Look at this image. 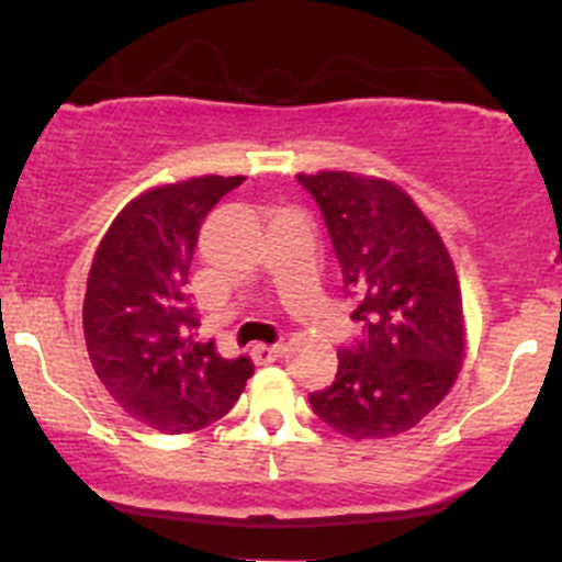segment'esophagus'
<instances>
[{
  "label": "esophagus",
  "instance_id": "1",
  "mask_svg": "<svg viewBox=\"0 0 562 562\" xmlns=\"http://www.w3.org/2000/svg\"><path fill=\"white\" fill-rule=\"evenodd\" d=\"M282 353H285L282 345H255L249 356H252L255 364H271V361L282 359Z\"/></svg>",
  "mask_w": 562,
  "mask_h": 562
}]
</instances>
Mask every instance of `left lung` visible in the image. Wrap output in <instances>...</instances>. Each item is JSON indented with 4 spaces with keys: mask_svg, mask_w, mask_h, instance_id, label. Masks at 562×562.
<instances>
[{
    "mask_svg": "<svg viewBox=\"0 0 562 562\" xmlns=\"http://www.w3.org/2000/svg\"><path fill=\"white\" fill-rule=\"evenodd\" d=\"M326 220L345 293L364 339L337 353L331 386L310 394L350 440L407 432L443 402L462 370L468 328L454 260L394 181L348 171L299 173Z\"/></svg>",
    "mask_w": 562,
    "mask_h": 562,
    "instance_id": "1",
    "label": "left lung"
}]
</instances>
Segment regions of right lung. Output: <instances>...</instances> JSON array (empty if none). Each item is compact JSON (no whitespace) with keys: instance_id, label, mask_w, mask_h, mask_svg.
<instances>
[{"instance_id":"obj_1","label":"right lung","mask_w":562,"mask_h":562,"mask_svg":"<svg viewBox=\"0 0 562 562\" xmlns=\"http://www.w3.org/2000/svg\"><path fill=\"white\" fill-rule=\"evenodd\" d=\"M245 176H195L151 187L105 231L83 299L89 359L124 413L166 435L220 422L252 375L247 356L195 342L184 285L209 209Z\"/></svg>"}]
</instances>
